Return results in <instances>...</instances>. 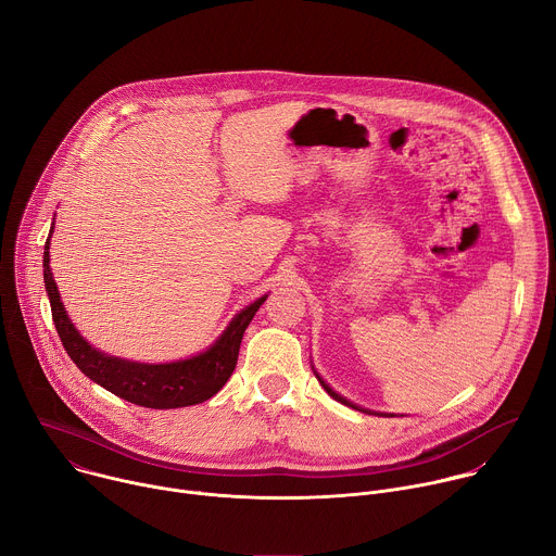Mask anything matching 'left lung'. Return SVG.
<instances>
[{
  "mask_svg": "<svg viewBox=\"0 0 556 556\" xmlns=\"http://www.w3.org/2000/svg\"><path fill=\"white\" fill-rule=\"evenodd\" d=\"M316 378H319V382H321V384H324V389H326V391H328V393H330V395H332V399H334V401H339V403H341V405H348V407H352V409H358V412H365V414H374V412H367V409H361V407H356V405H354V403H350V401H345V399H343V395H339V393H337V391H334V389H332V387H330V384H328V382H326V380H324V378H321V376H319V374H316ZM376 416H387V414H376Z\"/></svg>",
  "mask_w": 556,
  "mask_h": 556,
  "instance_id": "1",
  "label": "left lung"
}]
</instances>
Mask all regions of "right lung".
<instances>
[{
    "label": "right lung",
    "instance_id": "1",
    "mask_svg": "<svg viewBox=\"0 0 556 556\" xmlns=\"http://www.w3.org/2000/svg\"><path fill=\"white\" fill-rule=\"evenodd\" d=\"M48 247L50 240L43 249V281L50 296L52 321L67 356L90 380L116 393L118 399L147 409H178L198 405L213 399V395L226 384L237 365L242 337L249 324L253 321L255 312L266 301V296L257 299L240 314H235V319L224 330V334L202 354L187 361L163 365L134 363L94 350L74 330L50 273Z\"/></svg>",
    "mask_w": 556,
    "mask_h": 556
}]
</instances>
